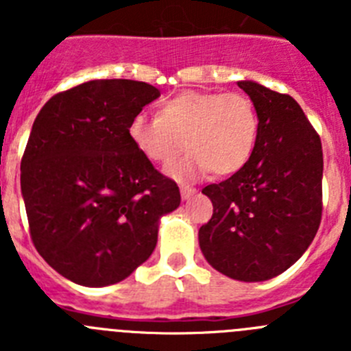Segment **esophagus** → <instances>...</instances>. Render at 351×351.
Segmentation results:
<instances>
[{
  "mask_svg": "<svg viewBox=\"0 0 351 351\" xmlns=\"http://www.w3.org/2000/svg\"><path fill=\"white\" fill-rule=\"evenodd\" d=\"M195 193H197V190H195V188H191V186H181V197L184 198V200L191 198Z\"/></svg>",
  "mask_w": 351,
  "mask_h": 351,
  "instance_id": "obj_1",
  "label": "esophagus"
}]
</instances>
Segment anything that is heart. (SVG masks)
<instances>
[{
	"label": "heart",
	"mask_w": 351,
	"mask_h": 351,
	"mask_svg": "<svg viewBox=\"0 0 351 351\" xmlns=\"http://www.w3.org/2000/svg\"><path fill=\"white\" fill-rule=\"evenodd\" d=\"M260 119L253 101L239 93L184 91L160 105L156 117L138 114L128 135L145 160L169 165L188 145L186 160L170 165L172 178L188 179L210 170L232 176L255 153Z\"/></svg>",
	"instance_id": "obj_1"
}]
</instances>
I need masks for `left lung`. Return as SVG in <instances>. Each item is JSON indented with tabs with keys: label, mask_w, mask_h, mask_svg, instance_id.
Wrapping results in <instances>:
<instances>
[{
	"label": "left lung",
	"mask_w": 351,
	"mask_h": 351,
	"mask_svg": "<svg viewBox=\"0 0 351 351\" xmlns=\"http://www.w3.org/2000/svg\"><path fill=\"white\" fill-rule=\"evenodd\" d=\"M237 86L258 112V141L243 170L202 190L214 210L198 244L216 271L251 283L285 272L313 243L322 221L324 153L290 95L253 80Z\"/></svg>",
	"instance_id": "left-lung-1"
}]
</instances>
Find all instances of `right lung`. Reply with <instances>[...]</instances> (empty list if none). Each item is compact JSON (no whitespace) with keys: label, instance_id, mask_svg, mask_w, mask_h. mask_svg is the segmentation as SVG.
<instances>
[{"label":"right lung","instance_id":"1","mask_svg":"<svg viewBox=\"0 0 351 351\" xmlns=\"http://www.w3.org/2000/svg\"><path fill=\"white\" fill-rule=\"evenodd\" d=\"M158 96L138 80H89L52 96L33 123L21 161L31 241L73 283L128 278L156 247L161 216L181 204L176 181L128 135Z\"/></svg>","mask_w":351,"mask_h":351}]
</instances>
